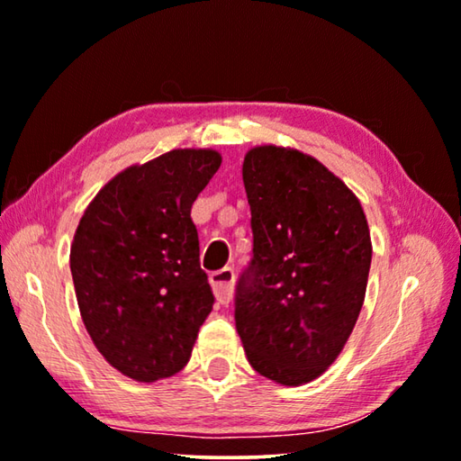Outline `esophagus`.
Returning a JSON list of instances; mask_svg holds the SVG:
<instances>
[{
  "instance_id": "obj_1",
  "label": "esophagus",
  "mask_w": 461,
  "mask_h": 461,
  "mask_svg": "<svg viewBox=\"0 0 461 461\" xmlns=\"http://www.w3.org/2000/svg\"><path fill=\"white\" fill-rule=\"evenodd\" d=\"M211 285L212 292H215V298L219 304H230L233 296V269L230 267H223V269L211 273Z\"/></svg>"
}]
</instances>
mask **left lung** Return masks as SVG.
<instances>
[{"label":"left lung","instance_id":"1","mask_svg":"<svg viewBox=\"0 0 461 461\" xmlns=\"http://www.w3.org/2000/svg\"><path fill=\"white\" fill-rule=\"evenodd\" d=\"M252 263L238 284L236 329L258 375L298 387L338 360L366 294L373 244L358 196L298 149L244 157Z\"/></svg>","mask_w":461,"mask_h":461}]
</instances>
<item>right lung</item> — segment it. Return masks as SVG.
<instances>
[{
	"instance_id": "obj_1",
	"label": "right lung",
	"mask_w": 461,
	"mask_h": 461,
	"mask_svg": "<svg viewBox=\"0 0 461 461\" xmlns=\"http://www.w3.org/2000/svg\"><path fill=\"white\" fill-rule=\"evenodd\" d=\"M219 165L212 149H174L130 165L97 192L74 233L70 269L82 322L128 379L180 373L212 311L190 209Z\"/></svg>"
}]
</instances>
